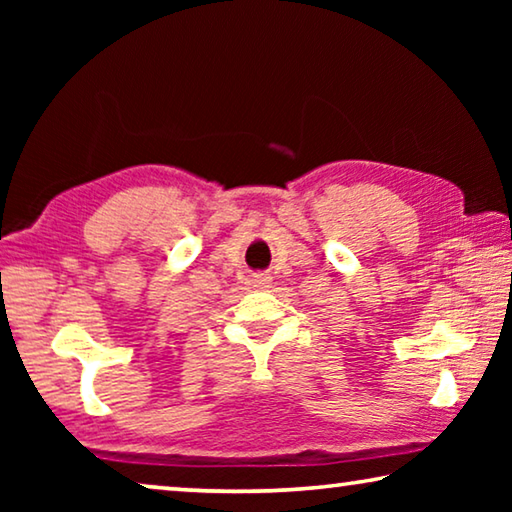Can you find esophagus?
I'll return each instance as SVG.
<instances>
[{
  "mask_svg": "<svg viewBox=\"0 0 512 512\" xmlns=\"http://www.w3.org/2000/svg\"><path fill=\"white\" fill-rule=\"evenodd\" d=\"M271 282H273V277L268 273H262V271L253 273V277H250V284H253L255 289H262V291L271 287Z\"/></svg>",
  "mask_w": 512,
  "mask_h": 512,
  "instance_id": "obj_1",
  "label": "esophagus"
}]
</instances>
